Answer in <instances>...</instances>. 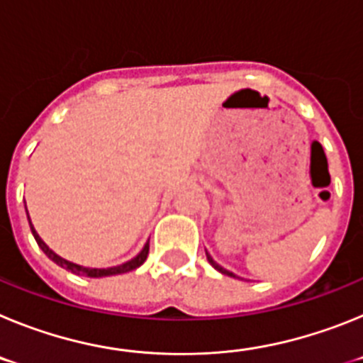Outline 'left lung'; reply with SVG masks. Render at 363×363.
Returning <instances> with one entry per match:
<instances>
[{"label":"left lung","instance_id":"left-lung-1","mask_svg":"<svg viewBox=\"0 0 363 363\" xmlns=\"http://www.w3.org/2000/svg\"><path fill=\"white\" fill-rule=\"evenodd\" d=\"M207 259H209V264H211V265H213V267H214V269H216V271H220V272H221V274H227V277H234L233 272H230V271H227V269H223V267H221V265H218V264H216V262H214V259H213V258H211V255H207Z\"/></svg>","mask_w":363,"mask_h":363}]
</instances>
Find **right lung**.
I'll use <instances>...</instances> for the list:
<instances>
[{
  "label": "right lung",
  "instance_id": "1",
  "mask_svg": "<svg viewBox=\"0 0 363 363\" xmlns=\"http://www.w3.org/2000/svg\"><path fill=\"white\" fill-rule=\"evenodd\" d=\"M28 223H30V218H28ZM32 234H34V238H36L38 245L41 247V251L45 252V255L49 256L50 259H52L54 264H57L60 267L67 269V271L74 272V274H79V277H89V278H101V277H112V274H123V272H129V271H134L136 267H140V265L143 264L147 259V256H149V243H147L145 247H143V251L140 252V255L136 256V258H133L130 262H127V264L123 265H118V267H111V269H91V267H82V265H76L72 264V262H67V259H63L62 256H57L56 252H52L47 247V243L43 242V240L38 236V233L34 230V227H30Z\"/></svg>",
  "mask_w": 363,
  "mask_h": 363
}]
</instances>
